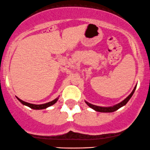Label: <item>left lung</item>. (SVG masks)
I'll use <instances>...</instances> for the list:
<instances>
[{"instance_id":"1","label":"left lung","mask_w":150,"mask_h":150,"mask_svg":"<svg viewBox=\"0 0 150 150\" xmlns=\"http://www.w3.org/2000/svg\"><path fill=\"white\" fill-rule=\"evenodd\" d=\"M136 86H135V87H134L133 91H132V93H131L129 95L127 96L125 100H122V102H120V103L117 104V105H113L112 107H100V106H97V105H93V104H91L88 103L87 101H85L86 103L87 104V105H88L89 107L91 108L92 109H93V110H95L96 111H98V112H114L115 111V110H118L119 108L121 107H122L123 105H125L126 103H127V102H128V100L130 99V98L132 97V96L133 95L134 91H135V88H136Z\"/></svg>"}]
</instances>
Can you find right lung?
<instances>
[{"label": "right lung", "mask_w": 150, "mask_h": 150, "mask_svg": "<svg viewBox=\"0 0 150 150\" xmlns=\"http://www.w3.org/2000/svg\"><path fill=\"white\" fill-rule=\"evenodd\" d=\"M17 98L18 99V100H19V101L21 102L22 104H23V105H27V106L30 107V108H32V109H35V110H41V109H45V108H48V107L51 106V105H54V104L55 103H56V102L57 101V100H58L59 98H57L56 99H54V100H52V101L49 102V103H47L41 104V105H35V104L29 103L25 102V101H23V100H21V99L18 98V97H17Z\"/></svg>", "instance_id": "right-lung-1"}]
</instances>
